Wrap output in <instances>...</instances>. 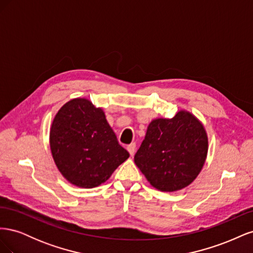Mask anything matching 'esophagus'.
Masks as SVG:
<instances>
[{
    "mask_svg": "<svg viewBox=\"0 0 253 253\" xmlns=\"http://www.w3.org/2000/svg\"><path fill=\"white\" fill-rule=\"evenodd\" d=\"M126 149H127V151H128L129 154L133 155L134 153H135V150H136V143H135V142H133V143H131V144H128Z\"/></svg>",
    "mask_w": 253,
    "mask_h": 253,
    "instance_id": "esophagus-1",
    "label": "esophagus"
}]
</instances>
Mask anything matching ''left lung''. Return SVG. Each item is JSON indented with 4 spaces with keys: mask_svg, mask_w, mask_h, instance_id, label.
Wrapping results in <instances>:
<instances>
[{
    "mask_svg": "<svg viewBox=\"0 0 253 253\" xmlns=\"http://www.w3.org/2000/svg\"><path fill=\"white\" fill-rule=\"evenodd\" d=\"M207 153L204 126L191 113L179 111L171 119L151 122L134 162L153 187L174 192L197 177Z\"/></svg>",
    "mask_w": 253,
    "mask_h": 253,
    "instance_id": "1",
    "label": "left lung"
}]
</instances>
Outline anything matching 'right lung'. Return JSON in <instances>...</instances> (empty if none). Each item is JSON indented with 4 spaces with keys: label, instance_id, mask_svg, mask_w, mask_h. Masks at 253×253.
Here are the masks:
<instances>
[{
    "label": "right lung",
    "instance_id": "right-lung-1",
    "mask_svg": "<svg viewBox=\"0 0 253 253\" xmlns=\"http://www.w3.org/2000/svg\"><path fill=\"white\" fill-rule=\"evenodd\" d=\"M52 158L64 177L80 188H95L128 158L106 121L104 112L87 99L66 102L52 121Z\"/></svg>",
    "mask_w": 253,
    "mask_h": 253
}]
</instances>
